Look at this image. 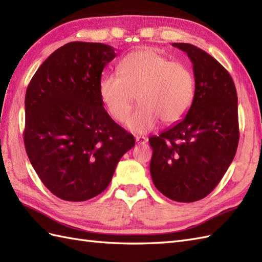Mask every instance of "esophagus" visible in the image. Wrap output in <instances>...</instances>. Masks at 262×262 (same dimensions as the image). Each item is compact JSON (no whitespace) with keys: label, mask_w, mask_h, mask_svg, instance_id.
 <instances>
[{"label":"esophagus","mask_w":262,"mask_h":262,"mask_svg":"<svg viewBox=\"0 0 262 262\" xmlns=\"http://www.w3.org/2000/svg\"><path fill=\"white\" fill-rule=\"evenodd\" d=\"M135 141L137 144H140V145H142V144H146L147 143V138L144 137V136H136L135 137Z\"/></svg>","instance_id":"obj_1"}]
</instances>
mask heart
I'll return each instance as SVG.
<instances>
[{"instance_id": "obj_1", "label": "heart", "mask_w": 262, "mask_h": 262, "mask_svg": "<svg viewBox=\"0 0 262 262\" xmlns=\"http://www.w3.org/2000/svg\"><path fill=\"white\" fill-rule=\"evenodd\" d=\"M118 74H108L99 82V96L113 119L122 122L135 96L140 107L126 121L134 133H147L158 125L180 121L194 97V76L186 65L171 60L152 48L126 55L117 66Z\"/></svg>"}]
</instances>
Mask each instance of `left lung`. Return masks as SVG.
Segmentation results:
<instances>
[{
    "instance_id": "obj_1",
    "label": "left lung",
    "mask_w": 262,
    "mask_h": 262,
    "mask_svg": "<svg viewBox=\"0 0 262 262\" xmlns=\"http://www.w3.org/2000/svg\"><path fill=\"white\" fill-rule=\"evenodd\" d=\"M172 46L192 63L194 97L186 117L149 138L154 186L174 202L192 203L214 190L235 157L237 94L229 72L191 43Z\"/></svg>"
}]
</instances>
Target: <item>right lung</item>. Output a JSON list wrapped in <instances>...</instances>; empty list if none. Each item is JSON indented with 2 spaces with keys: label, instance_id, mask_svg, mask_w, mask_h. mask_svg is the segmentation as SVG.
<instances>
[{
  "label": "right lung",
  "instance_id": "obj_1",
  "mask_svg": "<svg viewBox=\"0 0 262 262\" xmlns=\"http://www.w3.org/2000/svg\"><path fill=\"white\" fill-rule=\"evenodd\" d=\"M115 48L72 41L55 51L27 88L25 147L41 182L55 196L84 202L101 193L134 136L111 119L99 96Z\"/></svg>",
  "mask_w": 262,
  "mask_h": 262
}]
</instances>
